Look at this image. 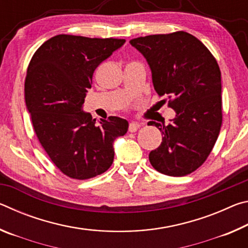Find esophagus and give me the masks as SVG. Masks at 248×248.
I'll return each instance as SVG.
<instances>
[{
    "mask_svg": "<svg viewBox=\"0 0 248 248\" xmlns=\"http://www.w3.org/2000/svg\"><path fill=\"white\" fill-rule=\"evenodd\" d=\"M139 128H140V124H138V123H131L129 124V131L130 132H136Z\"/></svg>",
    "mask_w": 248,
    "mask_h": 248,
    "instance_id": "obj_1",
    "label": "esophagus"
}]
</instances>
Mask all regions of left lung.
Masks as SVG:
<instances>
[{"mask_svg": "<svg viewBox=\"0 0 248 248\" xmlns=\"http://www.w3.org/2000/svg\"><path fill=\"white\" fill-rule=\"evenodd\" d=\"M152 73L154 90L170 99L176 116L170 124L150 121L163 134L151 151V165L169 176L192 173L209 156L222 124L221 72L207 47L186 31L130 40Z\"/></svg>", "mask_w": 248, "mask_h": 248, "instance_id": "1", "label": "left lung"}]
</instances>
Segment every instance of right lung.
Returning <instances> with one entry per match:
<instances>
[{
	"instance_id": "obj_1",
	"label": "right lung",
	"mask_w": 248,
	"mask_h": 248,
	"mask_svg": "<svg viewBox=\"0 0 248 248\" xmlns=\"http://www.w3.org/2000/svg\"><path fill=\"white\" fill-rule=\"evenodd\" d=\"M124 39L58 35L40 46L28 65L25 102L33 130L59 170L74 179L103 174L114 161V141L128 121L109 117L96 123L83 111L95 69Z\"/></svg>"
}]
</instances>
